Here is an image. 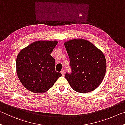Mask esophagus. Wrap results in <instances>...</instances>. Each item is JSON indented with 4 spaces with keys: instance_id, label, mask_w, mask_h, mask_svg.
<instances>
[{
    "instance_id": "1",
    "label": "esophagus",
    "mask_w": 125,
    "mask_h": 125,
    "mask_svg": "<svg viewBox=\"0 0 125 125\" xmlns=\"http://www.w3.org/2000/svg\"><path fill=\"white\" fill-rule=\"evenodd\" d=\"M61 73L62 74V76H64L65 75V71L64 70H62L61 71Z\"/></svg>"
}]
</instances>
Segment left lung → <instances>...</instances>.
Here are the masks:
<instances>
[{"mask_svg": "<svg viewBox=\"0 0 125 125\" xmlns=\"http://www.w3.org/2000/svg\"><path fill=\"white\" fill-rule=\"evenodd\" d=\"M70 58L71 73L65 77L73 90L90 92L101 84L105 75L106 62L101 50L90 42L75 39L64 43Z\"/></svg>", "mask_w": 125, "mask_h": 125, "instance_id": "left-lung-1", "label": "left lung"}]
</instances>
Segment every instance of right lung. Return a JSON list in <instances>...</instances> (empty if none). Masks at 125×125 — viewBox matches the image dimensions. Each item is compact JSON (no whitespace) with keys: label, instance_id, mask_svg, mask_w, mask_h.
<instances>
[{"label":"right lung","instance_id":"1","mask_svg":"<svg viewBox=\"0 0 125 125\" xmlns=\"http://www.w3.org/2000/svg\"><path fill=\"white\" fill-rule=\"evenodd\" d=\"M57 44L56 41H36L20 52L16 59V73L28 91L44 93L61 76L55 71V60L50 55Z\"/></svg>","mask_w":125,"mask_h":125}]
</instances>
